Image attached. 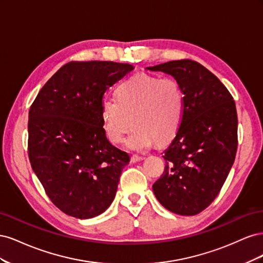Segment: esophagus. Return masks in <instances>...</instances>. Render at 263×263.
Instances as JSON below:
<instances>
[{
  "label": "esophagus",
  "instance_id": "obj_1",
  "mask_svg": "<svg viewBox=\"0 0 263 263\" xmlns=\"http://www.w3.org/2000/svg\"><path fill=\"white\" fill-rule=\"evenodd\" d=\"M142 159H144V158L140 157V156L134 155V156H132V158H130V162H132V163H136V162H138V161H141Z\"/></svg>",
  "mask_w": 263,
  "mask_h": 263
}]
</instances>
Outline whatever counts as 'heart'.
Segmentation results:
<instances>
[{"instance_id": "1", "label": "heart", "mask_w": 263, "mask_h": 263, "mask_svg": "<svg viewBox=\"0 0 263 263\" xmlns=\"http://www.w3.org/2000/svg\"><path fill=\"white\" fill-rule=\"evenodd\" d=\"M116 98L103 100V130L113 144L127 138L129 150L144 151L156 141L162 145L177 134L184 114L185 98L180 83L172 78L137 74L117 86Z\"/></svg>"}]
</instances>
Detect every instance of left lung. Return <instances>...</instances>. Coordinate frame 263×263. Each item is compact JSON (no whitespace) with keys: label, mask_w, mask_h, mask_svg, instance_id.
<instances>
[{"label":"left lung","mask_w":263,"mask_h":263,"mask_svg":"<svg viewBox=\"0 0 263 263\" xmlns=\"http://www.w3.org/2000/svg\"><path fill=\"white\" fill-rule=\"evenodd\" d=\"M147 70L172 76L185 98L182 123L163 151L164 172L154 183V193L168 211L192 216L218 195L235 161V101L219 79L196 61H169Z\"/></svg>","instance_id":"1"}]
</instances>
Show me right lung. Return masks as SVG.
Returning a JSON list of instances; mask_svg holds the SVG:
<instances>
[{"label":"right lung","instance_id":"add662e5","mask_svg":"<svg viewBox=\"0 0 263 263\" xmlns=\"http://www.w3.org/2000/svg\"><path fill=\"white\" fill-rule=\"evenodd\" d=\"M129 63L71 61L39 91L28 114V157L50 201L80 219L98 216L114 201L129 156L107 140L101 104Z\"/></svg>","mask_w":263,"mask_h":263}]
</instances>
